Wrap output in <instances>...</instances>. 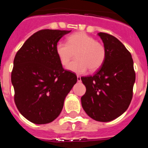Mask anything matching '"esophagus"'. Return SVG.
Returning <instances> with one entry per match:
<instances>
[{"instance_id": "1", "label": "esophagus", "mask_w": 148, "mask_h": 148, "mask_svg": "<svg viewBox=\"0 0 148 148\" xmlns=\"http://www.w3.org/2000/svg\"><path fill=\"white\" fill-rule=\"evenodd\" d=\"M77 81H78V82H81V76H79V75L77 76Z\"/></svg>"}]
</instances>
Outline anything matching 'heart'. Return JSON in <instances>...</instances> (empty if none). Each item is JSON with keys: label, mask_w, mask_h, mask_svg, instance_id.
Returning <instances> with one entry per match:
<instances>
[{"label": "heart", "mask_w": 148, "mask_h": 148, "mask_svg": "<svg viewBox=\"0 0 148 148\" xmlns=\"http://www.w3.org/2000/svg\"><path fill=\"white\" fill-rule=\"evenodd\" d=\"M66 42H59L56 53L61 64L67 66L75 53L76 59L68 66V69L82 74L87 71L95 72L100 68L106 56V48L101 42L84 32L73 33Z\"/></svg>", "instance_id": "b5f03b06"}]
</instances>
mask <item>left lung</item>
<instances>
[{"label": "left lung", "instance_id": "obj_1", "mask_svg": "<svg viewBox=\"0 0 148 148\" xmlns=\"http://www.w3.org/2000/svg\"><path fill=\"white\" fill-rule=\"evenodd\" d=\"M106 48V56L93 76L82 77L86 88L81 104L93 120L109 122L125 113L133 96L136 79L130 52L113 35L99 33Z\"/></svg>", "mask_w": 148, "mask_h": 148}]
</instances>
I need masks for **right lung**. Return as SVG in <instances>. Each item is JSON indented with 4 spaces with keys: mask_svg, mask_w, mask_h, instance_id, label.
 I'll use <instances>...</instances> for the list:
<instances>
[{
    "mask_svg": "<svg viewBox=\"0 0 148 148\" xmlns=\"http://www.w3.org/2000/svg\"><path fill=\"white\" fill-rule=\"evenodd\" d=\"M71 30L45 29L31 35L14 59L11 74L14 102L31 123H51L60 115L66 96L77 81L63 69L56 53L59 40Z\"/></svg>",
    "mask_w": 148,
    "mask_h": 148,
    "instance_id": "obj_1",
    "label": "right lung"
}]
</instances>
